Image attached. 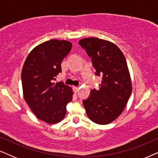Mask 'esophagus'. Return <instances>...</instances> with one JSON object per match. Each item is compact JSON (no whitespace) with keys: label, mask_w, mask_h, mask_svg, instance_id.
Here are the masks:
<instances>
[{"label":"esophagus","mask_w":158,"mask_h":158,"mask_svg":"<svg viewBox=\"0 0 158 158\" xmlns=\"http://www.w3.org/2000/svg\"><path fill=\"white\" fill-rule=\"evenodd\" d=\"M73 90H74L75 93H77V92H78V90H79V88L78 87H75V86H73Z\"/></svg>","instance_id":"1"}]
</instances>
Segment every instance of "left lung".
I'll return each instance as SVG.
<instances>
[{"mask_svg":"<svg viewBox=\"0 0 158 158\" xmlns=\"http://www.w3.org/2000/svg\"><path fill=\"white\" fill-rule=\"evenodd\" d=\"M79 44L86 51L98 76L99 89H93L83 103L88 118L98 124H107L122 113L131 94L130 75L124 55L114 43L98 38H85Z\"/></svg>","mask_w":158,"mask_h":158,"instance_id":"1","label":"left lung"}]
</instances>
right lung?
Wrapping results in <instances>:
<instances>
[{"instance_id":"obj_1","label":"right lung","mask_w":158,"mask_h":158,"mask_svg":"<svg viewBox=\"0 0 158 158\" xmlns=\"http://www.w3.org/2000/svg\"><path fill=\"white\" fill-rule=\"evenodd\" d=\"M71 48L68 41H47L32 49L23 64L21 82L26 102L36 117L48 124L64 117L66 106L73 98L70 86L62 82L54 83Z\"/></svg>"}]
</instances>
